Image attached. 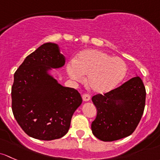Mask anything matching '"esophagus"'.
<instances>
[{"label":"esophagus","instance_id":"obj_1","mask_svg":"<svg viewBox=\"0 0 160 160\" xmlns=\"http://www.w3.org/2000/svg\"><path fill=\"white\" fill-rule=\"evenodd\" d=\"M90 98H91V96H90L89 94H83L82 95V99H83L84 102H88L89 101Z\"/></svg>","mask_w":160,"mask_h":160}]
</instances>
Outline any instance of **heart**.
Wrapping results in <instances>:
<instances>
[{"label":"heart","mask_w":160,"mask_h":160,"mask_svg":"<svg viewBox=\"0 0 160 160\" xmlns=\"http://www.w3.org/2000/svg\"><path fill=\"white\" fill-rule=\"evenodd\" d=\"M66 69L69 76L77 82H82L87 75L88 86L100 94L116 88L127 72L126 62L121 58L95 49L81 52L75 61L68 62Z\"/></svg>","instance_id":"heart-1"}]
</instances>
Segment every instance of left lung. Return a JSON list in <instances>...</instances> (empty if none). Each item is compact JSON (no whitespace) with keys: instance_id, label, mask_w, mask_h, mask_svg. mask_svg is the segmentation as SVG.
Returning a JSON list of instances; mask_svg holds the SVG:
<instances>
[{"instance_id":"1","label":"left lung","mask_w":160,"mask_h":160,"mask_svg":"<svg viewBox=\"0 0 160 160\" xmlns=\"http://www.w3.org/2000/svg\"><path fill=\"white\" fill-rule=\"evenodd\" d=\"M146 95L142 81L136 76L104 95H94L92 100L97 108L92 123L94 136L104 142L130 136L140 122Z\"/></svg>"}]
</instances>
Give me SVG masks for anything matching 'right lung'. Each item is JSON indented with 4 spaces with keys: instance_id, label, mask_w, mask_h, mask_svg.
<instances>
[{
    "instance_id": "add662e5",
    "label": "right lung",
    "mask_w": 160,
    "mask_h": 160,
    "mask_svg": "<svg viewBox=\"0 0 160 160\" xmlns=\"http://www.w3.org/2000/svg\"><path fill=\"white\" fill-rule=\"evenodd\" d=\"M65 63L55 43H45L26 57L14 75L12 112L31 137L40 140L60 139L68 132L71 120L82 98L76 89L64 87L48 71Z\"/></svg>"
}]
</instances>
